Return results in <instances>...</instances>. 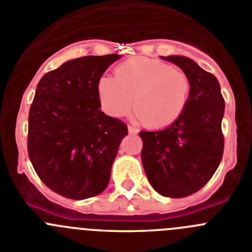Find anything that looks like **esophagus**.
<instances>
[{
    "instance_id": "obj_1",
    "label": "esophagus",
    "mask_w": 252,
    "mask_h": 252,
    "mask_svg": "<svg viewBox=\"0 0 252 252\" xmlns=\"http://www.w3.org/2000/svg\"><path fill=\"white\" fill-rule=\"evenodd\" d=\"M128 130L130 134H138L139 129L135 128V126H128Z\"/></svg>"
}]
</instances>
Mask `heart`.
Segmentation results:
<instances>
[{
    "label": "heart",
    "mask_w": 252,
    "mask_h": 252,
    "mask_svg": "<svg viewBox=\"0 0 252 252\" xmlns=\"http://www.w3.org/2000/svg\"><path fill=\"white\" fill-rule=\"evenodd\" d=\"M190 94L189 77L182 69L148 57L131 58L103 76L98 95L105 113L123 117L133 103L134 119L150 128L173 124L184 112Z\"/></svg>",
    "instance_id": "heart-1"
}]
</instances>
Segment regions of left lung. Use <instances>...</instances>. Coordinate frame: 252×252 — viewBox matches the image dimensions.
Returning <instances> with one entry per match:
<instances>
[{
    "mask_svg": "<svg viewBox=\"0 0 252 252\" xmlns=\"http://www.w3.org/2000/svg\"><path fill=\"white\" fill-rule=\"evenodd\" d=\"M160 58L185 72L190 94L184 112L173 124L158 131H140L142 163L155 191L185 197L200 190L221 161L225 102L216 77L194 61L184 56Z\"/></svg>",
    "mask_w": 252,
    "mask_h": 252,
    "instance_id": "1",
    "label": "left lung"
}]
</instances>
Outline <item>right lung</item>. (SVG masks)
Listing matches in <instances>:
<instances>
[{"mask_svg": "<svg viewBox=\"0 0 252 252\" xmlns=\"http://www.w3.org/2000/svg\"><path fill=\"white\" fill-rule=\"evenodd\" d=\"M121 56H86L46 73L28 115L27 149L46 187L83 200L107 188L126 124L100 110L98 82Z\"/></svg>", "mask_w": 252, "mask_h": 252, "instance_id": "1", "label": "right lung"}]
</instances>
